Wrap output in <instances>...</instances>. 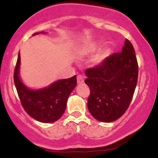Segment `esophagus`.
<instances>
[{"label": "esophagus", "mask_w": 158, "mask_h": 158, "mask_svg": "<svg viewBox=\"0 0 158 158\" xmlns=\"http://www.w3.org/2000/svg\"><path fill=\"white\" fill-rule=\"evenodd\" d=\"M77 84H82L84 83V77L82 75H78L77 77Z\"/></svg>", "instance_id": "esophagus-1"}]
</instances>
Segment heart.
I'll list each match as a JSON object with an SVG mask.
<instances>
[{
  "instance_id": "b5f03b06",
  "label": "heart",
  "mask_w": 158,
  "mask_h": 158,
  "mask_svg": "<svg viewBox=\"0 0 158 158\" xmlns=\"http://www.w3.org/2000/svg\"><path fill=\"white\" fill-rule=\"evenodd\" d=\"M99 46L96 44V43H89L87 45L83 46L82 47H81L79 49V51H78V54L81 56H88V55H90V54H93L96 51H98L99 49ZM107 50H104V51H102L100 54H98V56L96 57V62H100L102 60L104 59L106 56H107Z\"/></svg>"
}]
</instances>
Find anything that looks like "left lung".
<instances>
[{
  "instance_id": "1",
  "label": "left lung",
  "mask_w": 158,
  "mask_h": 158,
  "mask_svg": "<svg viewBox=\"0 0 158 158\" xmlns=\"http://www.w3.org/2000/svg\"><path fill=\"white\" fill-rule=\"evenodd\" d=\"M139 67L133 45L128 40L120 53L107 57L85 71L90 89L89 112L100 122L110 123L123 115L131 104L138 81Z\"/></svg>"
}]
</instances>
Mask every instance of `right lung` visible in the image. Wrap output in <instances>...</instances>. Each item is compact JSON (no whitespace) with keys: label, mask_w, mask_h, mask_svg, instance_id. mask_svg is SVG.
Returning <instances> with one entry per match:
<instances>
[{"label":"right lung","mask_w":158,"mask_h":158,"mask_svg":"<svg viewBox=\"0 0 158 158\" xmlns=\"http://www.w3.org/2000/svg\"><path fill=\"white\" fill-rule=\"evenodd\" d=\"M45 33V32H40ZM35 33L33 35L40 34ZM20 54H18L14 83L25 111L41 123H53L59 119L65 112L67 100L77 85V76L53 82L49 86L31 89L25 85L19 77Z\"/></svg>","instance_id":"right-lung-1"}]
</instances>
